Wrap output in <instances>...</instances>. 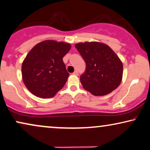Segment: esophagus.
<instances>
[{
    "instance_id": "34e87169",
    "label": "esophagus",
    "mask_w": 150,
    "mask_h": 150,
    "mask_svg": "<svg viewBox=\"0 0 150 150\" xmlns=\"http://www.w3.org/2000/svg\"><path fill=\"white\" fill-rule=\"evenodd\" d=\"M73 74L77 76L78 74H79V73H78L77 71H74V72H73Z\"/></svg>"
}]
</instances>
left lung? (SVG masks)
Masks as SVG:
<instances>
[{
	"mask_svg": "<svg viewBox=\"0 0 150 150\" xmlns=\"http://www.w3.org/2000/svg\"><path fill=\"white\" fill-rule=\"evenodd\" d=\"M75 47L86 63L80 78L83 88L94 96H105L119 86L123 66L110 47L96 41L79 42Z\"/></svg>",
	"mask_w": 150,
	"mask_h": 150,
	"instance_id": "left-lung-1",
	"label": "left lung"
}]
</instances>
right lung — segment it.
I'll list each match as a JSON object with an SVG mask.
<instances>
[{
	"mask_svg": "<svg viewBox=\"0 0 150 150\" xmlns=\"http://www.w3.org/2000/svg\"><path fill=\"white\" fill-rule=\"evenodd\" d=\"M65 42L46 40L36 44L22 63V79L30 92L42 98H52L65 85L69 74L63 56L71 49Z\"/></svg>",
	"mask_w": 150,
	"mask_h": 150,
	"instance_id": "1",
	"label": "right lung"
}]
</instances>
